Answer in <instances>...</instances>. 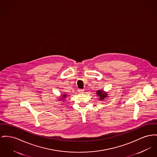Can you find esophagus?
Wrapping results in <instances>:
<instances>
[{
    "label": "esophagus",
    "instance_id": "1",
    "mask_svg": "<svg viewBox=\"0 0 157 157\" xmlns=\"http://www.w3.org/2000/svg\"><path fill=\"white\" fill-rule=\"evenodd\" d=\"M78 91L79 93H81V94H82V93L84 92H83V91H84V90H81V89H79Z\"/></svg>",
    "mask_w": 157,
    "mask_h": 157
}]
</instances>
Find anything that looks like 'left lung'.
Returning a JSON list of instances; mask_svg holds the SVG:
<instances>
[{
    "label": "left lung",
    "mask_w": 157,
    "mask_h": 157,
    "mask_svg": "<svg viewBox=\"0 0 157 157\" xmlns=\"http://www.w3.org/2000/svg\"><path fill=\"white\" fill-rule=\"evenodd\" d=\"M97 95L100 97V100H102L105 98L107 97V94L106 92H104L103 90H98L97 91Z\"/></svg>",
    "instance_id": "1"
}]
</instances>
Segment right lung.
I'll list each match as a JSON object with an SVG mask.
<instances>
[{"instance_id":"obj_1","label":"right lung","mask_w":157,"mask_h":157,"mask_svg":"<svg viewBox=\"0 0 157 157\" xmlns=\"http://www.w3.org/2000/svg\"><path fill=\"white\" fill-rule=\"evenodd\" d=\"M66 96H67V95H66V94L62 95V100H64V98H65L66 97Z\"/></svg>"}]
</instances>
